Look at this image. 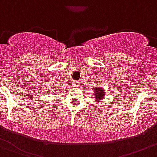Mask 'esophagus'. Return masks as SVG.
Segmentation results:
<instances>
[{"label": "esophagus", "mask_w": 157, "mask_h": 157, "mask_svg": "<svg viewBox=\"0 0 157 157\" xmlns=\"http://www.w3.org/2000/svg\"><path fill=\"white\" fill-rule=\"evenodd\" d=\"M78 86H79V83L78 82H75V81L72 82V86H73V87L77 88V87H78Z\"/></svg>", "instance_id": "obj_1"}]
</instances>
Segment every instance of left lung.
<instances>
[{"label": "left lung", "mask_w": 157, "mask_h": 157, "mask_svg": "<svg viewBox=\"0 0 157 157\" xmlns=\"http://www.w3.org/2000/svg\"><path fill=\"white\" fill-rule=\"evenodd\" d=\"M93 94L94 96H95V101L100 102L101 100L105 98V91L104 90L103 88H96V89H93Z\"/></svg>", "instance_id": "1"}]
</instances>
